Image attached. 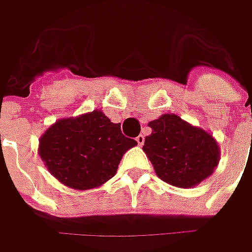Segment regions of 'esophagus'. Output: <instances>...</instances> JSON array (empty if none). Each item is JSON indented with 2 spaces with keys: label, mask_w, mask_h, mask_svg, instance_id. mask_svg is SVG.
Here are the masks:
<instances>
[{
  "label": "esophagus",
  "mask_w": 252,
  "mask_h": 252,
  "mask_svg": "<svg viewBox=\"0 0 252 252\" xmlns=\"http://www.w3.org/2000/svg\"><path fill=\"white\" fill-rule=\"evenodd\" d=\"M136 141H137L139 146H143V144H144V136H143V134L137 136V137H136Z\"/></svg>",
  "instance_id": "34e87169"
}]
</instances>
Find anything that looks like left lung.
<instances>
[{"instance_id": "left-lung-1", "label": "left lung", "mask_w": 252, "mask_h": 252, "mask_svg": "<svg viewBox=\"0 0 252 252\" xmlns=\"http://www.w3.org/2000/svg\"><path fill=\"white\" fill-rule=\"evenodd\" d=\"M149 126L153 131L146 137L143 150L158 178L178 188H190L213 174L220 151L208 131L174 113L162 115Z\"/></svg>"}]
</instances>
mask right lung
I'll use <instances>...</instances> for the list:
<instances>
[{"label": "right lung", "instance_id": "1", "mask_svg": "<svg viewBox=\"0 0 252 252\" xmlns=\"http://www.w3.org/2000/svg\"><path fill=\"white\" fill-rule=\"evenodd\" d=\"M136 144L122 134L119 123L94 111L52 125L39 140V156L62 184L84 190L111 179L123 154Z\"/></svg>", "mask_w": 252, "mask_h": 252}]
</instances>
